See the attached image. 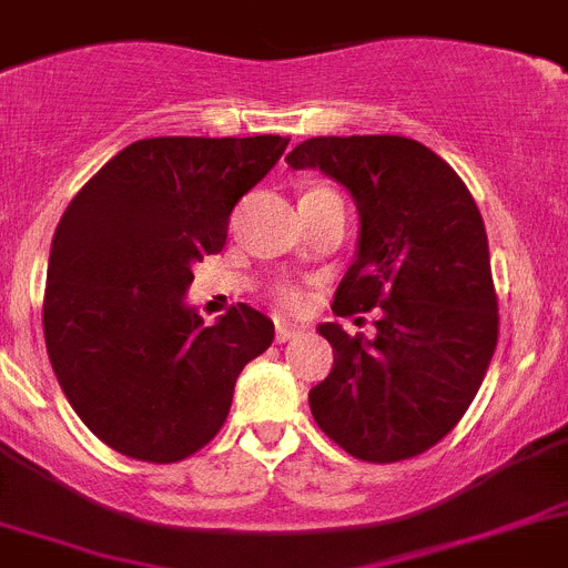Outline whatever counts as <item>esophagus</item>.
Masks as SVG:
<instances>
[{
  "instance_id": "34e87169",
  "label": "esophagus",
  "mask_w": 568,
  "mask_h": 568,
  "mask_svg": "<svg viewBox=\"0 0 568 568\" xmlns=\"http://www.w3.org/2000/svg\"><path fill=\"white\" fill-rule=\"evenodd\" d=\"M300 334H303V325L285 323V320H277V325H274V339L277 343H288V339L300 337Z\"/></svg>"
}]
</instances>
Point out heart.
Here are the masks:
<instances>
[{
    "mask_svg": "<svg viewBox=\"0 0 568 568\" xmlns=\"http://www.w3.org/2000/svg\"><path fill=\"white\" fill-rule=\"evenodd\" d=\"M305 300H308V294H305L303 285L294 283V280H283V283H277V288H274V303H277L280 308H288V312L303 308Z\"/></svg>",
    "mask_w": 568,
    "mask_h": 568,
    "instance_id": "b5f03b06",
    "label": "heart"
}]
</instances>
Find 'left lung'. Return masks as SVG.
Masks as SVG:
<instances>
[{
    "label": "left lung",
    "instance_id": "8db88e82",
    "mask_svg": "<svg viewBox=\"0 0 568 568\" xmlns=\"http://www.w3.org/2000/svg\"><path fill=\"white\" fill-rule=\"evenodd\" d=\"M285 162L320 168L357 202V260L334 294V314L379 308L374 339L320 325L334 366L308 392L314 420L357 460L423 455L460 423L497 345L489 240L475 196L455 168L408 136H314Z\"/></svg>",
    "mask_w": 568,
    "mask_h": 568
}]
</instances>
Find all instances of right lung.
<instances>
[{"mask_svg": "<svg viewBox=\"0 0 568 568\" xmlns=\"http://www.w3.org/2000/svg\"><path fill=\"white\" fill-rule=\"evenodd\" d=\"M285 136H154L79 189L57 225L42 325L68 403L105 446L180 463L229 417L234 383L274 323L231 305L214 325L185 305L191 265L220 254L231 211L283 156Z\"/></svg>", "mask_w": 568, "mask_h": 568, "instance_id": "1", "label": "right lung"}]
</instances>
